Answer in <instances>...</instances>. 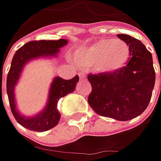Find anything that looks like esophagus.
I'll return each mask as SVG.
<instances>
[{
	"mask_svg": "<svg viewBox=\"0 0 161 161\" xmlns=\"http://www.w3.org/2000/svg\"><path fill=\"white\" fill-rule=\"evenodd\" d=\"M79 77H80V80H84V79H85V74L82 73V72H80V73H79Z\"/></svg>",
	"mask_w": 161,
	"mask_h": 161,
	"instance_id": "obj_1",
	"label": "esophagus"
}]
</instances>
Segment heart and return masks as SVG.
<instances>
[{"label":"heart","mask_w":161,"mask_h":161,"mask_svg":"<svg viewBox=\"0 0 161 161\" xmlns=\"http://www.w3.org/2000/svg\"><path fill=\"white\" fill-rule=\"evenodd\" d=\"M129 58V47L121 39H100L85 47L78 54L80 64L95 68L101 72L121 69Z\"/></svg>","instance_id":"b5f03b06"}]
</instances>
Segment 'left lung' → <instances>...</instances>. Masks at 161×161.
<instances>
[{
    "label": "left lung",
    "mask_w": 161,
    "mask_h": 161,
    "mask_svg": "<svg viewBox=\"0 0 161 161\" xmlns=\"http://www.w3.org/2000/svg\"><path fill=\"white\" fill-rule=\"evenodd\" d=\"M117 37L129 47L130 59L117 71L89 74L92 90L88 102L99 115L128 121L145 111L156 75L152 53L141 41L125 34H118Z\"/></svg>",
    "instance_id": "obj_1"
}]
</instances>
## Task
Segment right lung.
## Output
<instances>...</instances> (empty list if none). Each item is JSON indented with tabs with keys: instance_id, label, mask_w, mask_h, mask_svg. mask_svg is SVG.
<instances>
[{
	"instance_id": "1",
	"label": "right lung",
	"mask_w": 161,
	"mask_h": 161,
	"mask_svg": "<svg viewBox=\"0 0 161 161\" xmlns=\"http://www.w3.org/2000/svg\"><path fill=\"white\" fill-rule=\"evenodd\" d=\"M67 44L68 41L63 38L59 40L30 41L18 49L12 58L7 76V94L9 107L16 121L27 129L36 132H45L57 125L61 117V114L57 109L58 100L74 91L79 81V76L76 75L71 80H64L61 77L54 78L51 84L47 107L33 117H25L17 110L14 97V88L20 76L22 69L30 60L44 56L55 57L59 49Z\"/></svg>"
}]
</instances>
